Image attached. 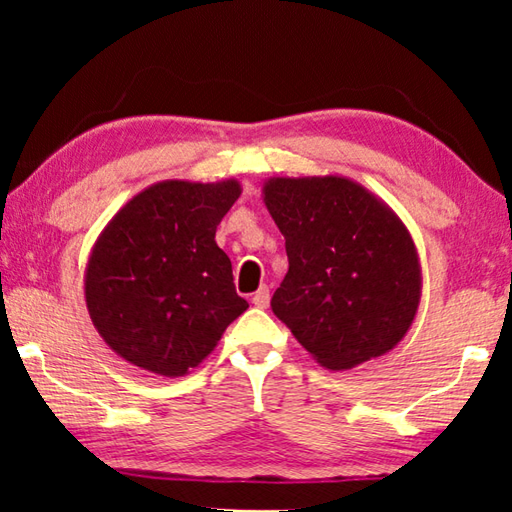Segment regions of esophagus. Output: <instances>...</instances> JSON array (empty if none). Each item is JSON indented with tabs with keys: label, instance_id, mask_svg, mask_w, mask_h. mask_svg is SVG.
<instances>
[{
	"label": "esophagus",
	"instance_id": "obj_1",
	"mask_svg": "<svg viewBox=\"0 0 512 512\" xmlns=\"http://www.w3.org/2000/svg\"><path fill=\"white\" fill-rule=\"evenodd\" d=\"M268 300H271V291H268L266 284H262L255 293H253V305L259 309H266L268 307Z\"/></svg>",
	"mask_w": 512,
	"mask_h": 512
}]
</instances>
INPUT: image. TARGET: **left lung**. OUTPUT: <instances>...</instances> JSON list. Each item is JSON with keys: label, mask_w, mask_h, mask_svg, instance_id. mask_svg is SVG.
Returning <instances> with one entry per match:
<instances>
[{"label": "left lung", "mask_w": 512, "mask_h": 512, "mask_svg": "<svg viewBox=\"0 0 512 512\" xmlns=\"http://www.w3.org/2000/svg\"><path fill=\"white\" fill-rule=\"evenodd\" d=\"M262 196L289 257L273 314L327 370L391 352L422 298L420 255L400 216L339 173L273 176Z\"/></svg>", "instance_id": "left-lung-1"}]
</instances>
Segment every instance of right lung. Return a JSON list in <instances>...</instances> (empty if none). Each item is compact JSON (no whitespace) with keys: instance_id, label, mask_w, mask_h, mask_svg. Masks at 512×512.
I'll list each match as a JSON object with an SVG mask.
<instances>
[{"instance_id":"right-lung-1","label":"right lung","mask_w":512,"mask_h":512,"mask_svg":"<svg viewBox=\"0 0 512 512\" xmlns=\"http://www.w3.org/2000/svg\"><path fill=\"white\" fill-rule=\"evenodd\" d=\"M239 196L235 178L162 180L106 223L85 264L83 293L94 329L121 359L183 377L248 309L214 241Z\"/></svg>"}]
</instances>
